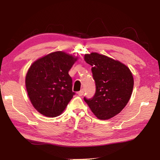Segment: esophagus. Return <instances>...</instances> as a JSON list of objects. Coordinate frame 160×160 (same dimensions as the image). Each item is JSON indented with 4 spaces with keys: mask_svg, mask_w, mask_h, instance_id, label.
<instances>
[{
    "mask_svg": "<svg viewBox=\"0 0 160 160\" xmlns=\"http://www.w3.org/2000/svg\"><path fill=\"white\" fill-rule=\"evenodd\" d=\"M84 89H82L81 91H78V96H82V95L84 94Z\"/></svg>",
    "mask_w": 160,
    "mask_h": 160,
    "instance_id": "34e87169",
    "label": "esophagus"
}]
</instances>
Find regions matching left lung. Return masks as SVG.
<instances>
[{
	"instance_id": "obj_1",
	"label": "left lung",
	"mask_w": 160,
	"mask_h": 160,
	"mask_svg": "<svg viewBox=\"0 0 160 160\" xmlns=\"http://www.w3.org/2000/svg\"><path fill=\"white\" fill-rule=\"evenodd\" d=\"M92 66L96 93L84 100L100 120H108L120 113L130 100L134 80L130 69L123 63L96 52L84 55Z\"/></svg>"
}]
</instances>
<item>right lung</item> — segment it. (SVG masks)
<instances>
[{
	"label": "right lung",
	"mask_w": 160,
	"mask_h": 160,
	"mask_svg": "<svg viewBox=\"0 0 160 160\" xmlns=\"http://www.w3.org/2000/svg\"><path fill=\"white\" fill-rule=\"evenodd\" d=\"M78 58L55 52L36 60L25 78L26 89L32 105L46 117L58 116L75 94L69 71Z\"/></svg>",
	"instance_id": "right-lung-1"
}]
</instances>
